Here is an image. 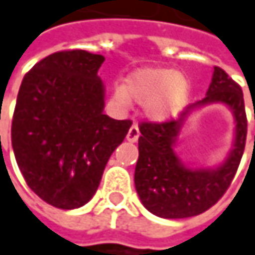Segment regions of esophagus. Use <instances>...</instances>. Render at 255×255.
<instances>
[{"mask_svg":"<svg viewBox=\"0 0 255 255\" xmlns=\"http://www.w3.org/2000/svg\"><path fill=\"white\" fill-rule=\"evenodd\" d=\"M138 135H140V131H138V127L137 126H131L127 132V140L131 141V143H135L138 140Z\"/></svg>","mask_w":255,"mask_h":255,"instance_id":"obj_1","label":"esophagus"}]
</instances>
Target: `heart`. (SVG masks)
Listing matches in <instances>:
<instances>
[{"instance_id":"heart-1","label":"heart","mask_w":255,"mask_h":255,"mask_svg":"<svg viewBox=\"0 0 255 255\" xmlns=\"http://www.w3.org/2000/svg\"><path fill=\"white\" fill-rule=\"evenodd\" d=\"M189 81L170 68H141L129 74L124 87L114 91L115 102L126 108L129 102L146 103V114L155 121L180 112L189 99Z\"/></svg>"}]
</instances>
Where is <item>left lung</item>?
I'll return each mask as SVG.
<instances>
[{
  "instance_id": "8db88e82",
  "label": "left lung",
  "mask_w": 255,
  "mask_h": 255,
  "mask_svg": "<svg viewBox=\"0 0 255 255\" xmlns=\"http://www.w3.org/2000/svg\"><path fill=\"white\" fill-rule=\"evenodd\" d=\"M210 103H223L232 109L237 123L234 149L216 170L190 169L178 159L174 146L187 115ZM138 128L141 135L138 137L134 184L141 204L162 219H186L202 214L225 195L239 167L247 140L244 93L222 68L214 66L207 96L189 105L177 121L141 123Z\"/></svg>"
}]
</instances>
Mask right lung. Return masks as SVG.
I'll return each mask as SVG.
<instances>
[{"label":"right lung","mask_w":255,"mask_h":255,"mask_svg":"<svg viewBox=\"0 0 255 255\" xmlns=\"http://www.w3.org/2000/svg\"><path fill=\"white\" fill-rule=\"evenodd\" d=\"M105 62L85 50L57 51L23 78L11 123V144L26 184L47 204L74 210L96 193L129 120L103 114Z\"/></svg>","instance_id":"obj_1"}]
</instances>
